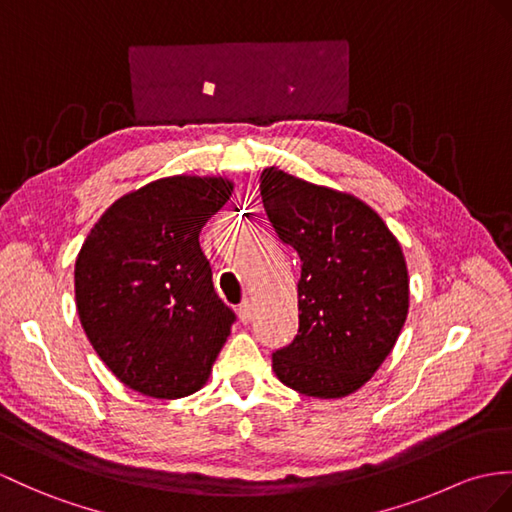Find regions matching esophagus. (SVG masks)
I'll return each instance as SVG.
<instances>
[{"label": "esophagus", "instance_id": "34e87169", "mask_svg": "<svg viewBox=\"0 0 512 512\" xmlns=\"http://www.w3.org/2000/svg\"><path fill=\"white\" fill-rule=\"evenodd\" d=\"M236 315H239V319L243 323H249V319H252V306H249V302L239 304V308H236Z\"/></svg>", "mask_w": 512, "mask_h": 512}]
</instances>
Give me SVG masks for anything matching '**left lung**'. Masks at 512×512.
<instances>
[{"label":"left lung","mask_w":512,"mask_h":512,"mask_svg":"<svg viewBox=\"0 0 512 512\" xmlns=\"http://www.w3.org/2000/svg\"><path fill=\"white\" fill-rule=\"evenodd\" d=\"M260 195L280 241L302 260L299 328L273 352V371L308 397L350 395L391 354L406 321L402 247L376 210L350 193L269 167Z\"/></svg>","instance_id":"8db88e82"}]
</instances>
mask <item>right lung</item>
<instances>
[{
  "label": "right lung",
  "instance_id": "add662e5",
  "mask_svg": "<svg viewBox=\"0 0 512 512\" xmlns=\"http://www.w3.org/2000/svg\"><path fill=\"white\" fill-rule=\"evenodd\" d=\"M230 195L223 178H162L117 199L86 236L80 323L130 389L176 400L206 384L236 315L215 293L199 232Z\"/></svg>",
  "mask_w": 512,
  "mask_h": 512
}]
</instances>
